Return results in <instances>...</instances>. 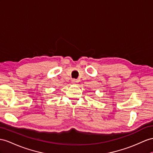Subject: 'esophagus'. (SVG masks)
<instances>
[{
  "label": "esophagus",
  "mask_w": 153,
  "mask_h": 153,
  "mask_svg": "<svg viewBox=\"0 0 153 153\" xmlns=\"http://www.w3.org/2000/svg\"><path fill=\"white\" fill-rule=\"evenodd\" d=\"M72 83H73L74 84H77V83H78V81H77V79H73V80H72Z\"/></svg>",
  "instance_id": "obj_1"
}]
</instances>
